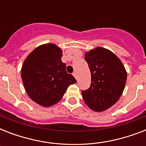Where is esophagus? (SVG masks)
Instances as JSON below:
<instances>
[{
    "instance_id": "34e87169",
    "label": "esophagus",
    "mask_w": 146,
    "mask_h": 146,
    "mask_svg": "<svg viewBox=\"0 0 146 146\" xmlns=\"http://www.w3.org/2000/svg\"><path fill=\"white\" fill-rule=\"evenodd\" d=\"M73 75L74 76V77L76 78V80H77V78H78L77 77V73H73Z\"/></svg>"
}]
</instances>
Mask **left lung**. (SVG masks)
Segmentation results:
<instances>
[{
  "mask_svg": "<svg viewBox=\"0 0 146 146\" xmlns=\"http://www.w3.org/2000/svg\"><path fill=\"white\" fill-rule=\"evenodd\" d=\"M91 72V86L82 92L89 108L97 112L106 111L122 96L127 73L120 58L108 49L97 47L85 53Z\"/></svg>",
  "mask_w": 146,
  "mask_h": 146,
  "instance_id": "obj_1",
  "label": "left lung"
}]
</instances>
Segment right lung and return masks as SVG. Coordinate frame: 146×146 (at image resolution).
<instances>
[{
	"mask_svg": "<svg viewBox=\"0 0 146 146\" xmlns=\"http://www.w3.org/2000/svg\"><path fill=\"white\" fill-rule=\"evenodd\" d=\"M63 50L53 43L35 48L24 60L21 76L31 99L42 107L57 104L76 80L61 61Z\"/></svg>",
	"mask_w": 146,
	"mask_h": 146,
	"instance_id": "right-lung-1",
	"label": "right lung"
}]
</instances>
